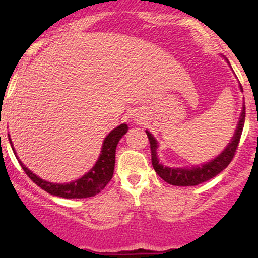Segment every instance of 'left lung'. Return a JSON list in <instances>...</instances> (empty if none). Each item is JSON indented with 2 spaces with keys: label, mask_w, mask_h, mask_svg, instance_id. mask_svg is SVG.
Wrapping results in <instances>:
<instances>
[{
  "label": "left lung",
  "mask_w": 258,
  "mask_h": 258,
  "mask_svg": "<svg viewBox=\"0 0 258 258\" xmlns=\"http://www.w3.org/2000/svg\"><path fill=\"white\" fill-rule=\"evenodd\" d=\"M240 89L242 90L241 84ZM245 116L246 111L245 105H243L242 113H241L240 120H238L237 128L235 130V134H233L231 142L227 144L226 149H225L219 156H216V158L212 159L209 163L204 164V165L188 169L168 168V166H164L163 164L159 163L158 155H156V149L159 147L158 142H156L155 138L147 130V135L149 138V142H150L151 163H153V168L155 170V172L164 180V181H166L170 185H175V186H195V185L203 184V182L208 181V180L215 177L217 174H220L222 170L227 168L228 164L232 161L233 156H235L236 149L238 147L241 134H242L243 125H245Z\"/></svg>",
  "instance_id": "8db88e82"
}]
</instances>
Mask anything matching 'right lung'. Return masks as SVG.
I'll use <instances>...</instances> for the list:
<instances>
[{
  "instance_id": "add662e5",
  "label": "right lung",
  "mask_w": 258,
  "mask_h": 258,
  "mask_svg": "<svg viewBox=\"0 0 258 258\" xmlns=\"http://www.w3.org/2000/svg\"><path fill=\"white\" fill-rule=\"evenodd\" d=\"M126 132H128V125L126 124H120L115 129L111 130L104 139V142H103L102 151H100V155L95 165L86 175H83L81 179L68 182V184H53V182L42 180L41 177L33 174L31 170H28V168H26L22 164V161L18 160V163H20V165L22 166V169L25 170V172L32 181L36 185H38L41 188H43L44 191L50 194V195L59 196V198L64 199L90 198V196L99 194L103 188L107 186V184L113 177L114 165H115L116 145H118L119 140L121 139V137ZM10 143L12 144L11 139ZM11 147L13 149V145H11ZM13 151H15V149H13Z\"/></svg>"
}]
</instances>
